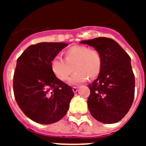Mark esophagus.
Segmentation results:
<instances>
[{"label": "esophagus", "instance_id": "obj_1", "mask_svg": "<svg viewBox=\"0 0 146 146\" xmlns=\"http://www.w3.org/2000/svg\"><path fill=\"white\" fill-rule=\"evenodd\" d=\"M72 91L74 93H77L78 91V87H73L72 88Z\"/></svg>", "mask_w": 146, "mask_h": 146}]
</instances>
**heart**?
I'll list each match as a JSON object with an SVG mask.
<instances>
[{"mask_svg":"<svg viewBox=\"0 0 146 146\" xmlns=\"http://www.w3.org/2000/svg\"><path fill=\"white\" fill-rule=\"evenodd\" d=\"M66 58L56 55L51 60V69L55 77L60 80H66L70 85H77L89 79L96 78L100 73L102 64V58L96 50L90 49L86 46H74L65 52Z\"/></svg>","mask_w":146,"mask_h":146,"instance_id":"obj_1","label":"heart"}]
</instances>
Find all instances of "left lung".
I'll return each instance as SVG.
<instances>
[{"mask_svg":"<svg viewBox=\"0 0 146 146\" xmlns=\"http://www.w3.org/2000/svg\"><path fill=\"white\" fill-rule=\"evenodd\" d=\"M98 50L102 58L100 73L88 85V107L91 115L104 123L121 121L131 108L135 96V75L131 58L115 41L98 37L81 41Z\"/></svg>","mask_w":146,"mask_h":146,"instance_id":"obj_1","label":"left lung"}]
</instances>
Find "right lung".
<instances>
[{"label": "right lung", "instance_id": "right-lung-1", "mask_svg": "<svg viewBox=\"0 0 146 146\" xmlns=\"http://www.w3.org/2000/svg\"><path fill=\"white\" fill-rule=\"evenodd\" d=\"M68 44L42 42L31 45L17 60L14 94L22 111L32 121L50 124L64 118L74 96L70 86L53 74L51 60Z\"/></svg>", "mask_w": 146, "mask_h": 146}]
</instances>
